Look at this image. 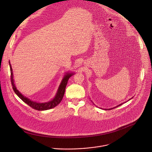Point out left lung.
Returning <instances> with one entry per match:
<instances>
[{
  "label": "left lung",
  "instance_id": "obj_1",
  "mask_svg": "<svg viewBox=\"0 0 152 152\" xmlns=\"http://www.w3.org/2000/svg\"><path fill=\"white\" fill-rule=\"evenodd\" d=\"M129 100H130V99H129ZM123 103H121V104H119V105H118V106H116V107H113V108H111V109H105V110H111V109H114V108H116V107H118V106H121V104H123Z\"/></svg>",
  "mask_w": 152,
  "mask_h": 152
}]
</instances>
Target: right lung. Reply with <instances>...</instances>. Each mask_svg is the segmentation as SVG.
<instances>
[{
	"label": "right lung",
	"mask_w": 152,
	"mask_h": 152,
	"mask_svg": "<svg viewBox=\"0 0 152 152\" xmlns=\"http://www.w3.org/2000/svg\"><path fill=\"white\" fill-rule=\"evenodd\" d=\"M9 63L10 69V80H11L12 88L15 91V93L19 96V98H20L25 103H26L29 106H31V108H33L35 110H39V111L40 110H49V109H52V108L56 107V106H58L61 103V102L63 99V97L64 96V94L66 86L67 85L68 80L73 75V73H66V74L64 75L63 79L61 80V85L59 87L58 91H57V93H56L55 98L52 100L48 102H45V103H37V102L32 101L29 99H28V97L24 96L22 94H21V93H20V91H19L18 90H17V89L15 86V85L14 83L13 72H12L11 64L10 63V61H9Z\"/></svg>",
	"instance_id": "add662e5"
}]
</instances>
